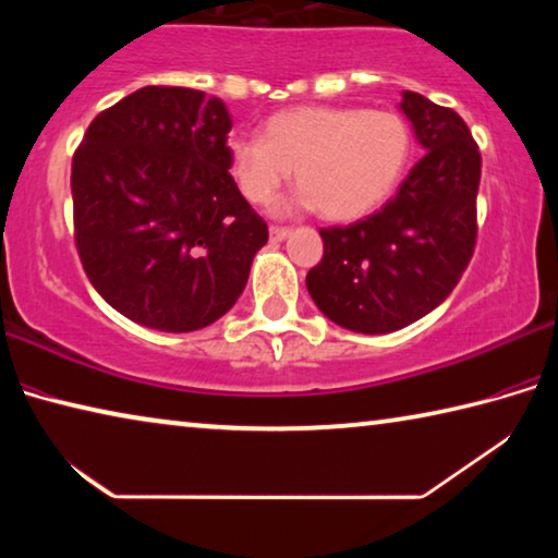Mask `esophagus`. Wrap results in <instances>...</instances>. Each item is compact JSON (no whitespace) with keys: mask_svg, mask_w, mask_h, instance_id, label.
<instances>
[{"mask_svg":"<svg viewBox=\"0 0 558 558\" xmlns=\"http://www.w3.org/2000/svg\"><path fill=\"white\" fill-rule=\"evenodd\" d=\"M268 233H270V241H286L290 235V229L288 226H270Z\"/></svg>","mask_w":558,"mask_h":558,"instance_id":"34e87169","label":"esophagus"}]
</instances>
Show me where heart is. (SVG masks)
<instances>
[{
	"mask_svg": "<svg viewBox=\"0 0 558 558\" xmlns=\"http://www.w3.org/2000/svg\"><path fill=\"white\" fill-rule=\"evenodd\" d=\"M411 125L393 110L300 106L280 110L263 137L226 140L229 172L251 204H268L295 169L298 206L329 221H354L389 199L409 169Z\"/></svg>",
	"mask_w": 558,
	"mask_h": 558,
	"instance_id": "1",
	"label": "heart"
}]
</instances>
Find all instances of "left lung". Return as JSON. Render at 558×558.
Wrapping results in <instances>:
<instances>
[{"label":"left lung","mask_w":558,"mask_h":558,"mask_svg":"<svg viewBox=\"0 0 558 558\" xmlns=\"http://www.w3.org/2000/svg\"><path fill=\"white\" fill-rule=\"evenodd\" d=\"M403 116L426 149L379 211L319 229L323 260L307 290L323 315L362 335L396 332L446 300L477 239L483 157L456 110L403 90Z\"/></svg>","instance_id":"1"}]
</instances>
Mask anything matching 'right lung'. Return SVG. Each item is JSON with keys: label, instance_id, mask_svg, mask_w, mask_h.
I'll return each mask as SVG.
<instances>
[{"label": "right lung", "instance_id": "right-lung-1", "mask_svg": "<svg viewBox=\"0 0 558 558\" xmlns=\"http://www.w3.org/2000/svg\"><path fill=\"white\" fill-rule=\"evenodd\" d=\"M231 116L204 90L147 86L90 122L73 155V235L120 315L194 332L229 313L268 226L229 174Z\"/></svg>", "mask_w": 558, "mask_h": 558}]
</instances>
